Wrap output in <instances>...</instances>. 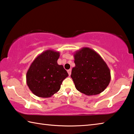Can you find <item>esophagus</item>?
<instances>
[{"instance_id":"1","label":"esophagus","mask_w":134,"mask_h":134,"mask_svg":"<svg viewBox=\"0 0 134 134\" xmlns=\"http://www.w3.org/2000/svg\"><path fill=\"white\" fill-rule=\"evenodd\" d=\"M67 72H68V73L69 75V76L71 75V69H69V70H68Z\"/></svg>"}]
</instances>
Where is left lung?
<instances>
[{"label":"left lung","instance_id":"1","mask_svg":"<svg viewBox=\"0 0 134 134\" xmlns=\"http://www.w3.org/2000/svg\"><path fill=\"white\" fill-rule=\"evenodd\" d=\"M75 66L71 77L75 88L87 96L103 91L111 80L110 71L99 54L89 47H82L74 54Z\"/></svg>","mask_w":134,"mask_h":134}]
</instances>
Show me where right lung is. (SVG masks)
<instances>
[{"mask_svg":"<svg viewBox=\"0 0 134 134\" xmlns=\"http://www.w3.org/2000/svg\"><path fill=\"white\" fill-rule=\"evenodd\" d=\"M60 53L47 50L31 64L26 75L27 84L32 93L39 97H50L60 88L62 81L68 76L63 65L58 64Z\"/></svg>","mask_w":134,"mask_h":134,"instance_id":"add662e5","label":"right lung"}]
</instances>
